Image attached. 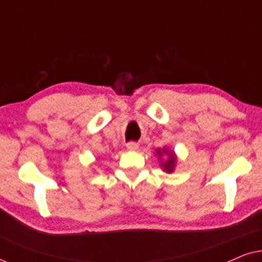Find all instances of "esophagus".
Returning <instances> with one entry per match:
<instances>
[{
  "mask_svg": "<svg viewBox=\"0 0 262 262\" xmlns=\"http://www.w3.org/2000/svg\"><path fill=\"white\" fill-rule=\"evenodd\" d=\"M126 148H127V150H131V151H134V150H137L138 149V143L128 142L126 144Z\"/></svg>",
  "mask_w": 262,
  "mask_h": 262,
  "instance_id": "1",
  "label": "esophagus"
}]
</instances>
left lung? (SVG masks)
I'll use <instances>...</instances> for the list:
<instances>
[{
    "mask_svg": "<svg viewBox=\"0 0 262 262\" xmlns=\"http://www.w3.org/2000/svg\"><path fill=\"white\" fill-rule=\"evenodd\" d=\"M156 152H157V155H159V157H162L163 155H168V160L166 161V162L161 163V167H162L163 170H166L167 173H171V171L174 170L175 162H177V157H175L174 152L168 151L167 148L157 149Z\"/></svg>",
    "mask_w": 262,
    "mask_h": 262,
    "instance_id": "8db88e82",
    "label": "left lung"
}]
</instances>
